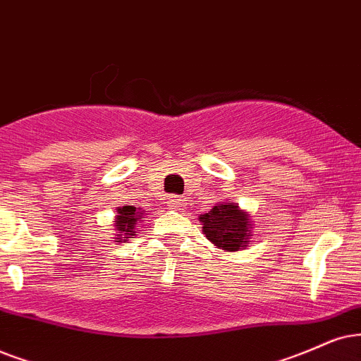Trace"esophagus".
Listing matches in <instances>:
<instances>
[{"label":"esophagus","instance_id":"esophagus-1","mask_svg":"<svg viewBox=\"0 0 361 361\" xmlns=\"http://www.w3.org/2000/svg\"><path fill=\"white\" fill-rule=\"evenodd\" d=\"M166 204L171 209H183L186 207V200L181 198V196H171V198H168Z\"/></svg>","mask_w":361,"mask_h":361}]
</instances>
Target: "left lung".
Returning <instances> with one entry per match:
<instances>
[{
	"label": "left lung",
	"instance_id": "obj_1",
	"mask_svg": "<svg viewBox=\"0 0 361 361\" xmlns=\"http://www.w3.org/2000/svg\"><path fill=\"white\" fill-rule=\"evenodd\" d=\"M203 235L225 252H238L252 243L253 223L250 213L233 202H220L208 213L200 214Z\"/></svg>",
	"mask_w": 361,
	"mask_h": 361
}]
</instances>
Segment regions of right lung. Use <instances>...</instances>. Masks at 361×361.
I'll return each instance as SVG.
<instances>
[{"label":"right lung","instance_id":"right-lung-1","mask_svg":"<svg viewBox=\"0 0 361 361\" xmlns=\"http://www.w3.org/2000/svg\"><path fill=\"white\" fill-rule=\"evenodd\" d=\"M145 209L141 208H135L131 204H126V207H118L116 208V216H115V223H113V230L116 231L115 233V241L118 243H126L128 238H133L136 235V226L143 218Z\"/></svg>","mask_w":361,"mask_h":361}]
</instances>
